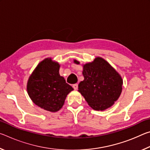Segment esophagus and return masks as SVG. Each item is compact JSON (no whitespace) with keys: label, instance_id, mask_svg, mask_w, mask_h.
<instances>
[{"label":"esophagus","instance_id":"obj_1","mask_svg":"<svg viewBox=\"0 0 150 150\" xmlns=\"http://www.w3.org/2000/svg\"><path fill=\"white\" fill-rule=\"evenodd\" d=\"M73 88H74L75 90H77V88H78V84H77V83H76V84L73 85Z\"/></svg>","mask_w":150,"mask_h":150}]
</instances>
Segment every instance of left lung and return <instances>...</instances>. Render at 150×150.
Returning <instances> with one entry per match:
<instances>
[{
  "instance_id": "left-lung-1",
  "label": "left lung",
  "mask_w": 150,
  "mask_h": 150,
  "mask_svg": "<svg viewBox=\"0 0 150 150\" xmlns=\"http://www.w3.org/2000/svg\"><path fill=\"white\" fill-rule=\"evenodd\" d=\"M74 63L80 64L76 59ZM83 69L84 80L79 84V92L94 110H105L111 107L122 91L121 75L100 57L83 65Z\"/></svg>"
}]
</instances>
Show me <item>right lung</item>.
<instances>
[{"mask_svg": "<svg viewBox=\"0 0 150 150\" xmlns=\"http://www.w3.org/2000/svg\"><path fill=\"white\" fill-rule=\"evenodd\" d=\"M60 65L51 57L40 62L29 77L27 92L35 105L52 112L59 110L73 90L59 75Z\"/></svg>", "mask_w": 150, "mask_h": 150, "instance_id": "add662e5", "label": "right lung"}]
</instances>
